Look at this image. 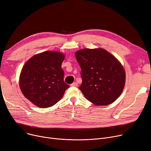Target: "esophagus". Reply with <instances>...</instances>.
Segmentation results:
<instances>
[{"instance_id": "34e87169", "label": "esophagus", "mask_w": 151, "mask_h": 151, "mask_svg": "<svg viewBox=\"0 0 151 151\" xmlns=\"http://www.w3.org/2000/svg\"><path fill=\"white\" fill-rule=\"evenodd\" d=\"M70 85L72 86V87H77L78 84H77V82H74V83H72Z\"/></svg>"}]
</instances>
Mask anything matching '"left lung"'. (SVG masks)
Segmentation results:
<instances>
[{"label": "left lung", "mask_w": 151, "mask_h": 151, "mask_svg": "<svg viewBox=\"0 0 151 151\" xmlns=\"http://www.w3.org/2000/svg\"><path fill=\"white\" fill-rule=\"evenodd\" d=\"M81 68L82 85L85 98L96 106L112 103L122 93L125 72L118 60L103 48H85L75 53Z\"/></svg>", "instance_id": "8db88e82"}]
</instances>
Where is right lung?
<instances>
[{
  "label": "right lung",
  "instance_id": "right-lung-1",
  "mask_svg": "<svg viewBox=\"0 0 151 151\" xmlns=\"http://www.w3.org/2000/svg\"><path fill=\"white\" fill-rule=\"evenodd\" d=\"M64 58L62 53L46 51L35 55L25 63L19 84L23 95L34 105L41 108L55 105L69 87L64 82L61 68Z\"/></svg>",
  "mask_w": 151,
  "mask_h": 151
}]
</instances>
